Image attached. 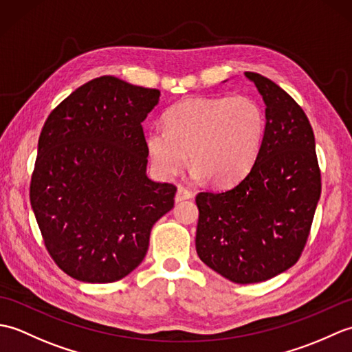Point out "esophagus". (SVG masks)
<instances>
[{
  "instance_id": "1",
  "label": "esophagus",
  "mask_w": 352,
  "mask_h": 352,
  "mask_svg": "<svg viewBox=\"0 0 352 352\" xmlns=\"http://www.w3.org/2000/svg\"><path fill=\"white\" fill-rule=\"evenodd\" d=\"M189 198H192V192L188 190L186 188H183V186H178L177 193H175L177 203H180V201H184V199H189Z\"/></svg>"
}]
</instances>
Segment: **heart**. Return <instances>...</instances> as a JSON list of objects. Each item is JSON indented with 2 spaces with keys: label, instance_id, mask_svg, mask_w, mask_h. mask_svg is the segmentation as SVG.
I'll list each match as a JSON object with an SVG mask.
<instances>
[{
  "label": "heart",
  "instance_id": "heart-1",
  "mask_svg": "<svg viewBox=\"0 0 352 352\" xmlns=\"http://www.w3.org/2000/svg\"><path fill=\"white\" fill-rule=\"evenodd\" d=\"M164 124L146 134L155 169L175 175L189 154L193 175L219 188L248 174L265 136L263 110L246 95L186 100L166 111Z\"/></svg>",
  "mask_w": 352,
  "mask_h": 352
}]
</instances>
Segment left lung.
<instances>
[{
	"instance_id": "left-lung-1",
	"label": "left lung",
	"mask_w": 352,
	"mask_h": 352,
	"mask_svg": "<svg viewBox=\"0 0 352 352\" xmlns=\"http://www.w3.org/2000/svg\"><path fill=\"white\" fill-rule=\"evenodd\" d=\"M266 104L265 136L234 188L199 192L197 252L237 284L266 281L300 260L320 197V169L309 118L292 96L245 72Z\"/></svg>"
}]
</instances>
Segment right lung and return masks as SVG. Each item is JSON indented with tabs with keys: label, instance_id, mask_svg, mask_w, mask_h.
Instances as JSON below:
<instances>
[{
	"label": "right lung",
	"instance_id": "obj_1",
	"mask_svg": "<svg viewBox=\"0 0 352 352\" xmlns=\"http://www.w3.org/2000/svg\"><path fill=\"white\" fill-rule=\"evenodd\" d=\"M160 91L102 76L51 111L37 144L30 203L51 258L85 283H113L144 260L177 188L146 177L142 122Z\"/></svg>",
	"mask_w": 352,
	"mask_h": 352
}]
</instances>
